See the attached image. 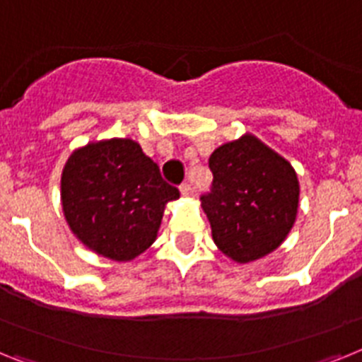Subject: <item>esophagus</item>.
Listing matches in <instances>:
<instances>
[{"label":"esophagus","mask_w":362,"mask_h":362,"mask_svg":"<svg viewBox=\"0 0 362 362\" xmlns=\"http://www.w3.org/2000/svg\"><path fill=\"white\" fill-rule=\"evenodd\" d=\"M180 193H182V197H189L191 193H193V187H191L189 182H184V184H182Z\"/></svg>","instance_id":"obj_1"}]
</instances>
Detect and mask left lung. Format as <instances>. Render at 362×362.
Here are the masks:
<instances>
[{"label": "left lung", "instance_id": "1", "mask_svg": "<svg viewBox=\"0 0 362 362\" xmlns=\"http://www.w3.org/2000/svg\"><path fill=\"white\" fill-rule=\"evenodd\" d=\"M209 169L211 189L200 200L218 250L238 263L276 250L298 211L300 186L291 163L247 134L215 148Z\"/></svg>", "mask_w": 362, "mask_h": 362}]
</instances>
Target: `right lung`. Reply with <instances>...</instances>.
Instances as JSON below:
<instances>
[{
	"label": "right lung",
	"instance_id": "obj_1",
	"mask_svg": "<svg viewBox=\"0 0 362 362\" xmlns=\"http://www.w3.org/2000/svg\"><path fill=\"white\" fill-rule=\"evenodd\" d=\"M62 209L71 232L90 250L130 261L156 239L163 209L180 191L132 139L88 144L62 171Z\"/></svg>",
	"mask_w": 362,
	"mask_h": 362
}]
</instances>
